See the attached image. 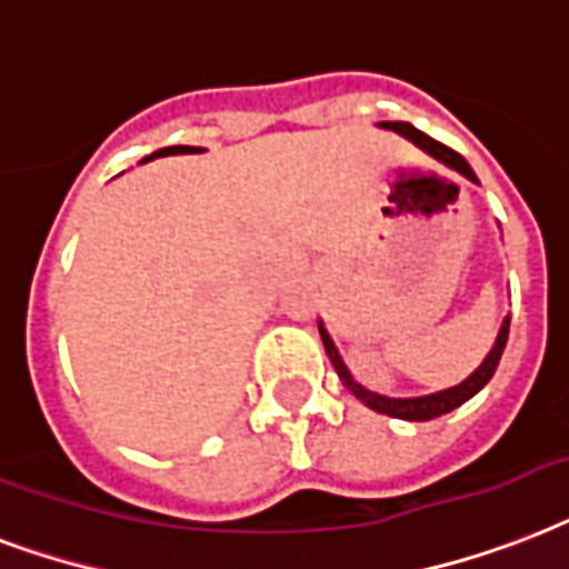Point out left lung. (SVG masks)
<instances>
[{"label": "left lung", "mask_w": 569, "mask_h": 569, "mask_svg": "<svg viewBox=\"0 0 569 569\" xmlns=\"http://www.w3.org/2000/svg\"><path fill=\"white\" fill-rule=\"evenodd\" d=\"M377 127L403 136V139H409L412 144H418L421 151L430 153L433 160H439L442 166H448L451 171H457V174H463L466 180L478 183L472 166H469V162H466L460 153L451 151V148H445L442 142H436V139H430L427 133H421V130H416L412 124H407V121H380ZM317 326H320V338H323V347H326V356H329V362H332V368L338 371L341 382H345L347 389L353 391L356 398L362 400L365 407L373 409V412H382V416L403 418V421H430V418H439V416H445V412H451V409L463 407L466 400L475 398V395H478V391H481L483 386L492 380V373H496V368H499L501 353H505V345H508L510 317H505V320H501L499 335H496V341H492L490 353L483 356V362L478 365V368H475V371L469 373L463 382H457V386H451V389L433 391V395H418V398H389V395H380V391L365 389L362 382L353 380V373H350V368H347L345 359H341V353H338V347H335L332 335L326 332L323 320H320Z\"/></svg>", "instance_id": "left-lung-1"}]
</instances>
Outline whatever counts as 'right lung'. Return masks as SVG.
<instances>
[{"mask_svg":"<svg viewBox=\"0 0 569 569\" xmlns=\"http://www.w3.org/2000/svg\"><path fill=\"white\" fill-rule=\"evenodd\" d=\"M204 148H192V144H171V148H160V151H153L151 157H144L142 162H151L157 157H174V153H201Z\"/></svg>","mask_w":569,"mask_h":569,"instance_id":"1","label":"right lung"}]
</instances>
